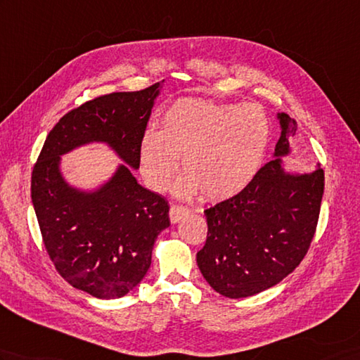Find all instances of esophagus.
<instances>
[{
  "label": "esophagus",
  "instance_id": "esophagus-1",
  "mask_svg": "<svg viewBox=\"0 0 360 360\" xmlns=\"http://www.w3.org/2000/svg\"><path fill=\"white\" fill-rule=\"evenodd\" d=\"M186 214H188V208L187 207L178 205V204H172V207H170V221L173 224H176L178 221H181Z\"/></svg>",
  "mask_w": 360,
  "mask_h": 360
}]
</instances>
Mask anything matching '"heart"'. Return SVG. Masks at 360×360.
Masks as SVG:
<instances>
[{
    "instance_id": "1",
    "label": "heart",
    "mask_w": 360,
    "mask_h": 360,
    "mask_svg": "<svg viewBox=\"0 0 360 360\" xmlns=\"http://www.w3.org/2000/svg\"><path fill=\"white\" fill-rule=\"evenodd\" d=\"M270 138L266 115L256 104H221L200 98L174 101L162 130L141 142V169L155 190L173 179L181 158L182 195L199 191L207 200L240 193L262 164Z\"/></svg>"
}]
</instances>
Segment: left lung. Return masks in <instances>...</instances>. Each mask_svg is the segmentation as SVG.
Instances as JSON below:
<instances>
[{"label": "left lung", "mask_w": 360, "mask_h": 360, "mask_svg": "<svg viewBox=\"0 0 360 360\" xmlns=\"http://www.w3.org/2000/svg\"><path fill=\"white\" fill-rule=\"evenodd\" d=\"M281 138L273 161L257 170L240 193L204 210L207 240L196 261L219 295L255 296L279 283L305 257L319 221L323 170L290 174L281 165L297 124L279 115Z\"/></svg>", "instance_id": "obj_1"}]
</instances>
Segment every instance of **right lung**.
<instances>
[{"label":"right lung","instance_id":"1","mask_svg":"<svg viewBox=\"0 0 360 360\" xmlns=\"http://www.w3.org/2000/svg\"><path fill=\"white\" fill-rule=\"evenodd\" d=\"M158 87L113 91L65 113L32 170V202L50 261L70 285L99 299L122 297L142 281L158 235L170 225V207L141 187L127 165L95 193L70 188L58 167L60 155L104 141L138 169Z\"/></svg>","mask_w":360,"mask_h":360}]
</instances>
